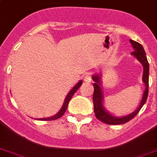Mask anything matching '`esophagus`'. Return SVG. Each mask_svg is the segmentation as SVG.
Masks as SVG:
<instances>
[{
	"instance_id": "esophagus-1",
	"label": "esophagus",
	"mask_w": 157,
	"mask_h": 157,
	"mask_svg": "<svg viewBox=\"0 0 157 157\" xmlns=\"http://www.w3.org/2000/svg\"><path fill=\"white\" fill-rule=\"evenodd\" d=\"M91 81H92V77H91V76L90 74H86V75L84 76V81H85V82H86V83H90V82H91Z\"/></svg>"
}]
</instances>
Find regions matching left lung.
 I'll list each match as a JSON object with an SVG mask.
<instances>
[{
  "instance_id": "1",
  "label": "left lung",
  "mask_w": 157,
  "mask_h": 157,
  "mask_svg": "<svg viewBox=\"0 0 157 157\" xmlns=\"http://www.w3.org/2000/svg\"><path fill=\"white\" fill-rule=\"evenodd\" d=\"M131 43L134 52H132V55H134L138 60L142 63L144 67V73H143V81L145 84V91L143 94V98L140 102L139 107L137 108L134 112L131 114L127 115L122 117H117L111 115L108 112L106 111V109L103 107V95L102 92V88H101V76L100 75H94L92 76L94 83V94H93V102H94V110L95 113L96 118L102 122L107 124H124L126 122L129 121L135 116H136L139 112L141 110L144 103H146L147 98L148 96V81H149V64L147 59L146 53L144 51V47L142 46L141 44L136 42L133 40H129Z\"/></svg>"
}]
</instances>
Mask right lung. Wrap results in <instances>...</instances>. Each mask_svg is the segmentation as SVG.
Masks as SVG:
<instances>
[{
    "label": "right lung",
    "instance_id": "1",
    "mask_svg": "<svg viewBox=\"0 0 157 157\" xmlns=\"http://www.w3.org/2000/svg\"><path fill=\"white\" fill-rule=\"evenodd\" d=\"M82 85V81H80L78 82V83L76 84V86H74L73 88L71 89V91L69 92L68 94H67V95L66 98H65V101H64V103L63 104V107H62V108L60 109V111H59L57 114H55L54 116H53V117H48V118H39L38 120H40V121H54V120H57L59 119V118H60L61 117H63V115L64 114V112H66L67 108V106H68V103H69V101L71 100V97L73 96V94L76 92V90H78L80 87H81V86Z\"/></svg>",
    "mask_w": 157,
    "mask_h": 157
}]
</instances>
